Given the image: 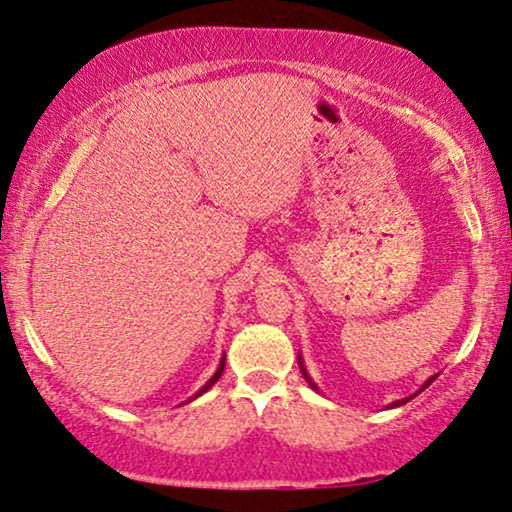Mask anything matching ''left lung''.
I'll return each mask as SVG.
<instances>
[{
    "mask_svg": "<svg viewBox=\"0 0 512 512\" xmlns=\"http://www.w3.org/2000/svg\"><path fill=\"white\" fill-rule=\"evenodd\" d=\"M298 367H301V371H303V376H305V381H308L310 383V388H313V390H317V386H315V383H313V378H310L308 376V371H305V367H303V362H301V357H298ZM435 381V376H430L428 378V381L426 383H423V386H421V390H426L428 386H430V383H433ZM421 390H418V393H421ZM418 393H414V395H409V397H404V400H397V402H393V404H390V407H400V404H407L409 400H411V397H416Z\"/></svg>",
    "mask_w": 512,
    "mask_h": 512,
    "instance_id": "1",
    "label": "left lung"
}]
</instances>
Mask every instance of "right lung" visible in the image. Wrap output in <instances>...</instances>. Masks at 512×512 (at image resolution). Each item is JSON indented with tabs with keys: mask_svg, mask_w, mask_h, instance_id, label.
Listing matches in <instances>:
<instances>
[{
	"mask_svg": "<svg viewBox=\"0 0 512 512\" xmlns=\"http://www.w3.org/2000/svg\"><path fill=\"white\" fill-rule=\"evenodd\" d=\"M223 367H225V357H223V360H221V364H218L216 374H214V376H211V378H209V381H207V383H204V386L197 390V393H195V397H199V395H202V393H207V390H209L211 386H214V383H216V381H218V378H221V374H223ZM195 397H190V400H195ZM190 400H188V402H190Z\"/></svg>",
	"mask_w": 512,
	"mask_h": 512,
	"instance_id": "right-lung-1",
	"label": "right lung"
}]
</instances>
